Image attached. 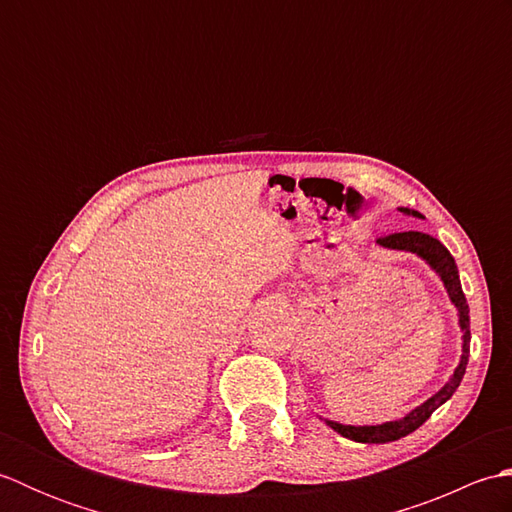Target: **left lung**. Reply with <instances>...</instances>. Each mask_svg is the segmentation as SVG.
<instances>
[{
    "label": "left lung",
    "instance_id": "obj_1",
    "mask_svg": "<svg viewBox=\"0 0 512 512\" xmlns=\"http://www.w3.org/2000/svg\"><path fill=\"white\" fill-rule=\"evenodd\" d=\"M400 211L407 213V215H413V217H422L418 211H413V209H402V206H400ZM378 244L385 246V248L416 253L440 275L444 288H447V292H449L451 303L455 308H458L460 328H462V358H460V365L455 367L453 376L449 378V383L444 385L438 391V394H433L427 402H422L420 407L409 411L405 418L383 422V424H372V427H352V424L325 420L336 433H341L343 438L354 440V442H365V444H385V442L400 440V438H405V436H409V433L416 431L420 424L427 422L431 413L436 411L440 405H444V402H447L455 394V389L460 387L464 372H466V363H469V352H471L469 303H466V297L462 292L458 266H455V259L449 253V250L444 248V244L438 242L436 237H431L427 233H420V231H405V233L378 237Z\"/></svg>",
    "mask_w": 512,
    "mask_h": 512
}]
</instances>
